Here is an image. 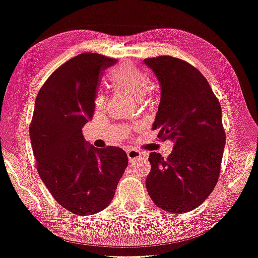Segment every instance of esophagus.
<instances>
[{
	"mask_svg": "<svg viewBox=\"0 0 258 258\" xmlns=\"http://www.w3.org/2000/svg\"><path fill=\"white\" fill-rule=\"evenodd\" d=\"M127 156H128V160L130 161H133V160H138V159H142L144 157V154L141 152L137 151V149H128L127 151Z\"/></svg>",
	"mask_w": 258,
	"mask_h": 258,
	"instance_id": "1",
	"label": "esophagus"
}]
</instances>
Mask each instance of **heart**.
I'll return each mask as SVG.
<instances>
[{
	"label": "heart",
	"instance_id": "obj_1",
	"mask_svg": "<svg viewBox=\"0 0 258 258\" xmlns=\"http://www.w3.org/2000/svg\"><path fill=\"white\" fill-rule=\"evenodd\" d=\"M110 84L113 89L120 90L133 95L137 98H142L152 89V80L133 64H122L110 72ZM105 105V97L103 94H98L95 97V106L101 110Z\"/></svg>",
	"mask_w": 258,
	"mask_h": 258
}]
</instances>
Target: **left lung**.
I'll list each match as a JSON object with an SVG mask.
<instances>
[{
  "instance_id": "obj_1",
  "label": "left lung",
  "mask_w": 258,
  "mask_h": 258,
  "mask_svg": "<svg viewBox=\"0 0 258 258\" xmlns=\"http://www.w3.org/2000/svg\"><path fill=\"white\" fill-rule=\"evenodd\" d=\"M144 62L156 75L161 101L153 130L174 148L167 159L153 152L146 187L154 204L171 213H186L206 201L217 185L226 133L221 106L197 68L168 55Z\"/></svg>"
}]
</instances>
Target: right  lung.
I'll use <instances>...</instances> for the list:
<instances>
[{"label":"right lung","instance_id":"1","mask_svg":"<svg viewBox=\"0 0 258 258\" xmlns=\"http://www.w3.org/2000/svg\"><path fill=\"white\" fill-rule=\"evenodd\" d=\"M116 59L81 53L52 73L38 92L30 139L41 180L63 209L91 215L110 205L128 164L121 148H95L82 127L95 112L102 73Z\"/></svg>","mask_w":258,"mask_h":258}]
</instances>
